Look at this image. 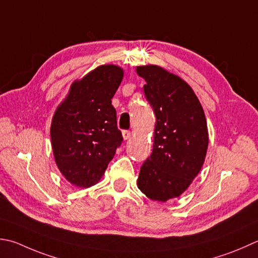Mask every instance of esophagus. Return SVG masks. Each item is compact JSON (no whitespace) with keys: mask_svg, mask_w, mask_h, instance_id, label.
<instances>
[{"mask_svg":"<svg viewBox=\"0 0 258 258\" xmlns=\"http://www.w3.org/2000/svg\"><path fill=\"white\" fill-rule=\"evenodd\" d=\"M123 138H124V140H128L131 136H132V133L130 132V131H123Z\"/></svg>","mask_w":258,"mask_h":258,"instance_id":"1","label":"esophagus"}]
</instances>
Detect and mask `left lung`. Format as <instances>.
I'll return each instance as SVG.
<instances>
[{
    "instance_id": "left-lung-1",
    "label": "left lung",
    "mask_w": 258,
    "mask_h": 258,
    "mask_svg": "<svg viewBox=\"0 0 258 258\" xmlns=\"http://www.w3.org/2000/svg\"><path fill=\"white\" fill-rule=\"evenodd\" d=\"M156 122L153 150L141 166L138 186L162 201L182 195L199 173L208 149L207 120L192 88L159 66L136 68Z\"/></svg>"
}]
</instances>
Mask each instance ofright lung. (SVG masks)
<instances>
[{"mask_svg": "<svg viewBox=\"0 0 258 258\" xmlns=\"http://www.w3.org/2000/svg\"><path fill=\"white\" fill-rule=\"evenodd\" d=\"M123 75L118 66H99L76 80L53 115L50 135L55 163L79 188L98 182L122 144L112 98Z\"/></svg>", "mask_w": 258, "mask_h": 258, "instance_id": "right-lung-1", "label": "right lung"}]
</instances>
